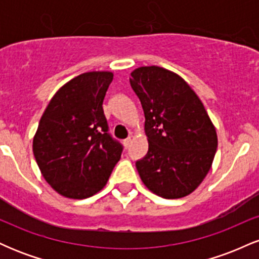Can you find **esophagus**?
I'll return each mask as SVG.
<instances>
[{"label":"esophagus","mask_w":259,"mask_h":259,"mask_svg":"<svg viewBox=\"0 0 259 259\" xmlns=\"http://www.w3.org/2000/svg\"><path fill=\"white\" fill-rule=\"evenodd\" d=\"M123 144H124V147H125V148H129L130 144H132V138H127V139L124 140Z\"/></svg>","instance_id":"34e87169"}]
</instances>
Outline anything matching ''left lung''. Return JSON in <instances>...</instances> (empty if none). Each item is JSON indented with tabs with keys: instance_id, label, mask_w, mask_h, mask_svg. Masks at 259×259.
<instances>
[{
	"instance_id": "left-lung-1",
	"label": "left lung",
	"mask_w": 259,
	"mask_h": 259,
	"mask_svg": "<svg viewBox=\"0 0 259 259\" xmlns=\"http://www.w3.org/2000/svg\"><path fill=\"white\" fill-rule=\"evenodd\" d=\"M145 113L147 154L136 162L142 183L163 198L190 195L203 181L218 146L203 103L181 76L140 67L130 78Z\"/></svg>"
}]
</instances>
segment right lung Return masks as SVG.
Returning <instances> with one entry per match:
<instances>
[{"instance_id": "add662e5", "label": "right lung", "mask_w": 259, "mask_h": 259, "mask_svg": "<svg viewBox=\"0 0 259 259\" xmlns=\"http://www.w3.org/2000/svg\"><path fill=\"white\" fill-rule=\"evenodd\" d=\"M111 72L80 74L56 92L32 140L45 180L59 195L82 200L105 187L123 146L108 134L103 100Z\"/></svg>"}]
</instances>
